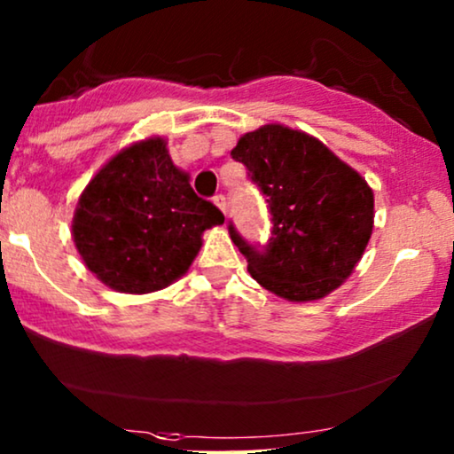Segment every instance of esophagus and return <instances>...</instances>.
<instances>
[{"instance_id":"obj_1","label":"esophagus","mask_w":454,"mask_h":454,"mask_svg":"<svg viewBox=\"0 0 454 454\" xmlns=\"http://www.w3.org/2000/svg\"><path fill=\"white\" fill-rule=\"evenodd\" d=\"M212 201H215V204L218 206V208L223 210V215H225V212H227V200H225V195H223V193H216L215 198H212Z\"/></svg>"}]
</instances>
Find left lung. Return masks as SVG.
<instances>
[{
    "instance_id": "obj_1",
    "label": "left lung",
    "mask_w": 454,
    "mask_h": 454,
    "mask_svg": "<svg viewBox=\"0 0 454 454\" xmlns=\"http://www.w3.org/2000/svg\"><path fill=\"white\" fill-rule=\"evenodd\" d=\"M231 158L265 195L271 236L265 244L229 236L262 288L296 301H317L351 276L372 233V189L354 168L309 134L267 124L244 134Z\"/></svg>"
}]
</instances>
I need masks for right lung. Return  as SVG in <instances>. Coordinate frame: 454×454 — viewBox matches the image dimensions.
I'll list each match as a JSON object with an SVG mask.
<instances>
[{
    "instance_id": "obj_1",
    "label": "right lung",
    "mask_w": 454,
    "mask_h": 454,
    "mask_svg": "<svg viewBox=\"0 0 454 454\" xmlns=\"http://www.w3.org/2000/svg\"><path fill=\"white\" fill-rule=\"evenodd\" d=\"M223 221V212L198 198L172 164L166 143L149 138L120 151L88 183L73 216V239L100 282L145 294L181 278L201 233Z\"/></svg>"
}]
</instances>
